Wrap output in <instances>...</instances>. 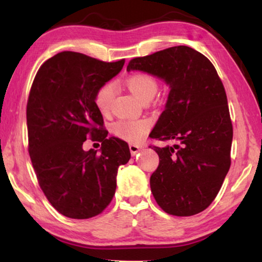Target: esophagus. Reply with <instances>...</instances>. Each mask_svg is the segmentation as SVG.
<instances>
[{
  "label": "esophagus",
  "mask_w": 262,
  "mask_h": 262,
  "mask_svg": "<svg viewBox=\"0 0 262 262\" xmlns=\"http://www.w3.org/2000/svg\"><path fill=\"white\" fill-rule=\"evenodd\" d=\"M142 149V145H139V144H134V143H130L129 144V150H130V154L132 156H135V155L141 151Z\"/></svg>",
  "instance_id": "1"
}]
</instances>
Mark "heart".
<instances>
[{
    "label": "heart",
    "instance_id": "b5f03b06",
    "mask_svg": "<svg viewBox=\"0 0 262 262\" xmlns=\"http://www.w3.org/2000/svg\"><path fill=\"white\" fill-rule=\"evenodd\" d=\"M127 88L137 99L144 101L151 99L157 91V82L155 78L144 73H136L127 79ZM115 89L112 83L101 86L96 95V105L103 114L110 112L114 99ZM150 129V121L147 119L140 120H120L114 125L117 136L128 142H140Z\"/></svg>",
    "mask_w": 262,
    "mask_h": 262
}]
</instances>
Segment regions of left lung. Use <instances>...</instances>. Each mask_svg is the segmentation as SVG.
<instances>
[{
	"label": "left lung",
	"mask_w": 262,
	"mask_h": 262,
	"mask_svg": "<svg viewBox=\"0 0 262 262\" xmlns=\"http://www.w3.org/2000/svg\"><path fill=\"white\" fill-rule=\"evenodd\" d=\"M156 76L170 89L151 139L173 141L149 147L159 156L150 187L158 206L170 215L192 216L210 206L231 159L232 123L223 83L200 52L176 46L135 57L127 72Z\"/></svg>",
	"instance_id": "obj_1"
}]
</instances>
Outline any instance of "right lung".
<instances>
[{
	"instance_id": "add662e5",
	"label": "right lung",
	"mask_w": 262,
	"mask_h": 262,
	"mask_svg": "<svg viewBox=\"0 0 262 262\" xmlns=\"http://www.w3.org/2000/svg\"><path fill=\"white\" fill-rule=\"evenodd\" d=\"M123 64V59L103 62L61 52L34 77L26 107L29 154L47 200L69 219L100 214L113 199L119 166L130 158L125 141L107 137L95 101L99 89ZM86 137L102 142L100 154L83 151Z\"/></svg>"
}]
</instances>
